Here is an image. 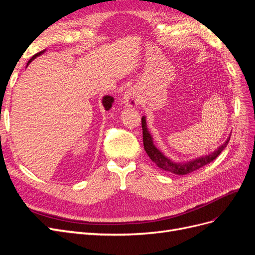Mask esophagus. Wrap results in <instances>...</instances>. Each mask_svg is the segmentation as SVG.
I'll list each match as a JSON object with an SVG mask.
<instances>
[{"mask_svg": "<svg viewBox=\"0 0 255 255\" xmlns=\"http://www.w3.org/2000/svg\"><path fill=\"white\" fill-rule=\"evenodd\" d=\"M123 101L128 106H135L139 103V98L133 89H129L123 96Z\"/></svg>", "mask_w": 255, "mask_h": 255, "instance_id": "esophagus-1", "label": "esophagus"}]
</instances>
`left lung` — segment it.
<instances>
[{"mask_svg":"<svg viewBox=\"0 0 255 255\" xmlns=\"http://www.w3.org/2000/svg\"><path fill=\"white\" fill-rule=\"evenodd\" d=\"M141 127H142L143 146L146 154H148L149 157L151 158V160L153 163H155V165L158 168H160L161 170H165L167 172H170L176 175L188 174L190 172L198 170L200 168H202L206 164L211 163L212 160H214L223 150L226 149V146L230 140V137H229L225 143H222L215 151H213L211 154H208V155H202L187 161H174L169 157H167L165 154L161 152L155 144H154L153 137L149 132L148 128H146V121H145L144 116L141 118Z\"/></svg>","mask_w":255,"mask_h":255,"instance_id":"1","label":"left lung"}]
</instances>
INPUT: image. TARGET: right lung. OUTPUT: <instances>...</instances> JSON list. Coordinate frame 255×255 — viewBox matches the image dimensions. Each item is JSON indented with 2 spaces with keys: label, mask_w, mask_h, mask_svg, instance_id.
Here are the masks:
<instances>
[{
  "label": "right lung",
  "mask_w": 255,
  "mask_h": 255,
  "mask_svg": "<svg viewBox=\"0 0 255 255\" xmlns=\"http://www.w3.org/2000/svg\"><path fill=\"white\" fill-rule=\"evenodd\" d=\"M44 52H45V50H44V51H41V52H39V53H37V54H35V55L28 60L27 65H29V63H32V60H34V59H35L36 57H38V56H40L41 54H43ZM113 103H114V98H113V97H111V96H104V97H103V99H102V104H103V106H104L105 111L111 110V107L113 106Z\"/></svg>",
  "instance_id": "right-lung-1"
}]
</instances>
